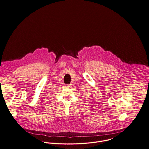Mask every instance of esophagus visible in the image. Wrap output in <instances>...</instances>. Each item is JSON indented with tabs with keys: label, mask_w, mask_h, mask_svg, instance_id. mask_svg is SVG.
Returning a JSON list of instances; mask_svg holds the SVG:
<instances>
[{
	"label": "esophagus",
	"mask_w": 149,
	"mask_h": 149,
	"mask_svg": "<svg viewBox=\"0 0 149 149\" xmlns=\"http://www.w3.org/2000/svg\"><path fill=\"white\" fill-rule=\"evenodd\" d=\"M66 86H67V87H70V85H66Z\"/></svg>",
	"instance_id": "obj_1"
}]
</instances>
